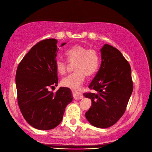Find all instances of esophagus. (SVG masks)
Instances as JSON below:
<instances>
[{"instance_id":"34e87169","label":"esophagus","mask_w":152,"mask_h":152,"mask_svg":"<svg viewBox=\"0 0 152 152\" xmlns=\"http://www.w3.org/2000/svg\"><path fill=\"white\" fill-rule=\"evenodd\" d=\"M83 98V95L82 94L80 93H76L74 94V99L77 100V99H81Z\"/></svg>"}]
</instances>
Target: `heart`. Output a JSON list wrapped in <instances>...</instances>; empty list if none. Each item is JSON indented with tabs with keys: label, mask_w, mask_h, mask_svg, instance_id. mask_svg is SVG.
<instances>
[{
	"label": "heart",
	"mask_w": 152,
	"mask_h": 152,
	"mask_svg": "<svg viewBox=\"0 0 152 152\" xmlns=\"http://www.w3.org/2000/svg\"><path fill=\"white\" fill-rule=\"evenodd\" d=\"M68 61L73 63L74 72L64 77L61 84L72 89H79L83 83L86 75L91 76L96 72L99 65V55L96 50L89 49L83 45H76L66 51ZM68 62L58 59L55 63L57 72L63 75L66 72Z\"/></svg>",
	"instance_id": "b5f03b06"
}]
</instances>
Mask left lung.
Wrapping results in <instances>:
<instances>
[{"mask_svg":"<svg viewBox=\"0 0 152 152\" xmlns=\"http://www.w3.org/2000/svg\"><path fill=\"white\" fill-rule=\"evenodd\" d=\"M102 63L89 86L96 93H84L91 100L85 115L94 127L107 128L114 125L126 111L133 90L129 63L119 50L109 44L100 49Z\"/></svg>","mask_w":152,"mask_h":152,"instance_id":"obj_1","label":"left lung"}]
</instances>
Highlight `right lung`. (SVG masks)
Listing matches in <instances>:
<instances>
[{
    "label": "right lung",
    "instance_id": "right-lung-1",
    "mask_svg": "<svg viewBox=\"0 0 152 152\" xmlns=\"http://www.w3.org/2000/svg\"><path fill=\"white\" fill-rule=\"evenodd\" d=\"M57 42L55 39L38 42L23 58L16 70L18 105L26 121L39 130L58 126L66 107L73 100L68 87H59L56 93L48 90L58 84L55 66ZM66 44H61V47Z\"/></svg>",
    "mask_w": 152,
    "mask_h": 152
}]
</instances>
